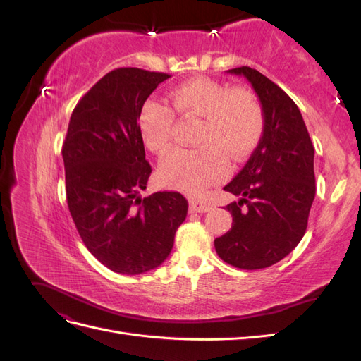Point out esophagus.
I'll return each instance as SVG.
<instances>
[{"instance_id":"1","label":"esophagus","mask_w":361,"mask_h":361,"mask_svg":"<svg viewBox=\"0 0 361 361\" xmlns=\"http://www.w3.org/2000/svg\"><path fill=\"white\" fill-rule=\"evenodd\" d=\"M211 209H212V204L204 202V200H195V199L190 200V211L191 212L203 214V212H209Z\"/></svg>"}]
</instances>
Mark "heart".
Listing matches in <instances>:
<instances>
[{"instance_id":"1","label":"heart","mask_w":361,"mask_h":361,"mask_svg":"<svg viewBox=\"0 0 361 361\" xmlns=\"http://www.w3.org/2000/svg\"><path fill=\"white\" fill-rule=\"evenodd\" d=\"M180 116L202 117L192 149H174L164 158L158 178L169 187L192 194L216 182L226 170V159L239 161L251 154L264 135V110L245 89H228L207 76L182 82L169 94ZM174 112L150 99L138 116V129L149 150L164 154L171 145Z\"/></svg>"}]
</instances>
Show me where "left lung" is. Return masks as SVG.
I'll return each instance as SVG.
<instances>
[{"label": "left lung", "mask_w": 361, "mask_h": 361, "mask_svg": "<svg viewBox=\"0 0 361 361\" xmlns=\"http://www.w3.org/2000/svg\"><path fill=\"white\" fill-rule=\"evenodd\" d=\"M227 72L253 87L265 128L243 170L224 187L241 199L226 206L232 228L214 245L236 268H268L286 257L307 228L316 192L314 149L300 108L277 84L248 66Z\"/></svg>", "instance_id": "1"}]
</instances>
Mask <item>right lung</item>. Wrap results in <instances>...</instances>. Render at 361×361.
Wrapping results in <instances>:
<instances>
[{"label": "right lung", "instance_id": "add662e5", "mask_svg": "<svg viewBox=\"0 0 361 361\" xmlns=\"http://www.w3.org/2000/svg\"><path fill=\"white\" fill-rule=\"evenodd\" d=\"M167 78L137 68L108 72L76 104L63 143L66 199L76 231L90 253L118 274L159 267L188 212L179 192L140 195L152 167L138 116Z\"/></svg>", "mask_w": 361, "mask_h": 361}]
</instances>
